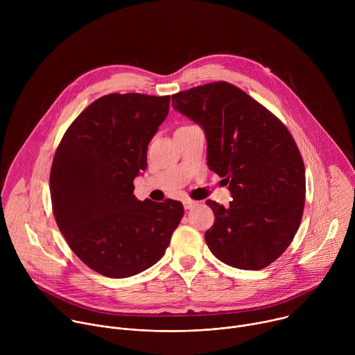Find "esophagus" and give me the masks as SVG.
<instances>
[{"mask_svg": "<svg viewBox=\"0 0 355 355\" xmlns=\"http://www.w3.org/2000/svg\"><path fill=\"white\" fill-rule=\"evenodd\" d=\"M182 204H184V208H185V209H192V208L196 205V202L192 200V199H184Z\"/></svg>", "mask_w": 355, "mask_h": 355, "instance_id": "obj_1", "label": "esophagus"}]
</instances>
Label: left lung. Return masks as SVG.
<instances>
[{
    "label": "left lung",
    "instance_id": "obj_1",
    "mask_svg": "<svg viewBox=\"0 0 355 355\" xmlns=\"http://www.w3.org/2000/svg\"><path fill=\"white\" fill-rule=\"evenodd\" d=\"M175 111L205 132L208 167L229 184L205 241L222 263L261 270L293 240L306 195L305 166L286 126L236 85L218 81L173 95Z\"/></svg>",
    "mask_w": 355,
    "mask_h": 355
}]
</instances>
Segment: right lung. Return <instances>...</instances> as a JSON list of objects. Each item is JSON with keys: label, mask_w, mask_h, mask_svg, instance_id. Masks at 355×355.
Listing matches in <instances>:
<instances>
[{"label": "right lung", "mask_w": 355, "mask_h": 355, "mask_svg": "<svg viewBox=\"0 0 355 355\" xmlns=\"http://www.w3.org/2000/svg\"><path fill=\"white\" fill-rule=\"evenodd\" d=\"M170 95L108 94L66 130L50 170L56 223L74 254L110 278L155 266L184 216L180 200L133 195L147 147L168 114Z\"/></svg>", "instance_id": "right-lung-1"}]
</instances>
